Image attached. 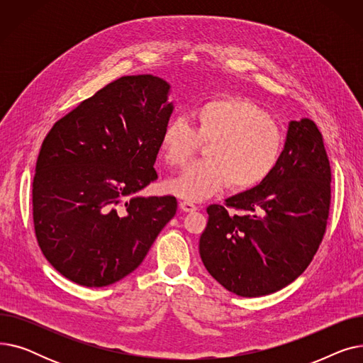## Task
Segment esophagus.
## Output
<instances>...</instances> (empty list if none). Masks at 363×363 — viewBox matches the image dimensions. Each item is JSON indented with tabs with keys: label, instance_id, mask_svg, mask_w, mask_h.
Returning a JSON list of instances; mask_svg holds the SVG:
<instances>
[{
	"label": "esophagus",
	"instance_id": "obj_1",
	"mask_svg": "<svg viewBox=\"0 0 363 363\" xmlns=\"http://www.w3.org/2000/svg\"><path fill=\"white\" fill-rule=\"evenodd\" d=\"M179 207L182 208L184 212H196V211H197V204L193 203V201H189V200L181 201V203H179Z\"/></svg>",
	"mask_w": 363,
	"mask_h": 363
}]
</instances>
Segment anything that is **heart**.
<instances>
[{"label": "heart", "instance_id": "obj_1", "mask_svg": "<svg viewBox=\"0 0 363 363\" xmlns=\"http://www.w3.org/2000/svg\"><path fill=\"white\" fill-rule=\"evenodd\" d=\"M193 129L182 119L169 122L160 137V155L170 167H181L204 147L206 159L189 164L167 182L175 196L199 201L218 194L230 182L249 189L277 169L284 148L279 126L253 101L223 95L193 111Z\"/></svg>", "mask_w": 363, "mask_h": 363}]
</instances>
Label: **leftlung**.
<instances>
[{
	"mask_svg": "<svg viewBox=\"0 0 363 363\" xmlns=\"http://www.w3.org/2000/svg\"><path fill=\"white\" fill-rule=\"evenodd\" d=\"M330 204L331 167L320 132L311 119L293 121L272 174L223 206L207 207L200 237L206 269L241 297L287 287L316 255Z\"/></svg>",
	"mask_w": 363,
	"mask_h": 363,
	"instance_id": "obj_1",
	"label": "left lung"
}]
</instances>
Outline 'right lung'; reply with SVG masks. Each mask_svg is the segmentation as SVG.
<instances>
[{
	"instance_id": "1",
	"label": "right lung",
	"mask_w": 363,
	"mask_h": 363,
	"mask_svg": "<svg viewBox=\"0 0 363 363\" xmlns=\"http://www.w3.org/2000/svg\"><path fill=\"white\" fill-rule=\"evenodd\" d=\"M167 92L157 76H122L47 133L32 184L33 226L44 256L67 279L106 287L125 278L175 216L174 196H133L157 179L174 110Z\"/></svg>"
}]
</instances>
